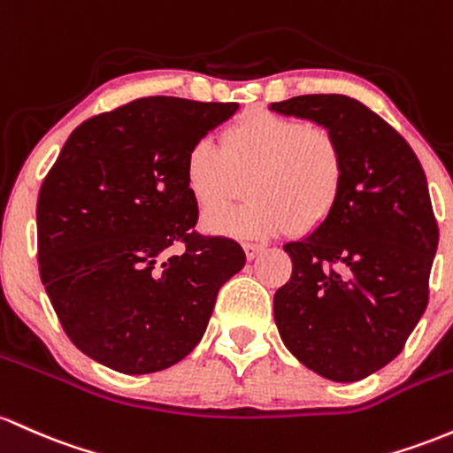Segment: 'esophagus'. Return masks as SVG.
Returning <instances> with one entry per match:
<instances>
[{"instance_id":"esophagus-1","label":"esophagus","mask_w":453,"mask_h":453,"mask_svg":"<svg viewBox=\"0 0 453 453\" xmlns=\"http://www.w3.org/2000/svg\"><path fill=\"white\" fill-rule=\"evenodd\" d=\"M242 251H245L247 260H256V257L260 256L262 251H265V247H262V245H253V242H245V245H242Z\"/></svg>"}]
</instances>
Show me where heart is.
<instances>
[{
  "mask_svg": "<svg viewBox=\"0 0 453 453\" xmlns=\"http://www.w3.org/2000/svg\"><path fill=\"white\" fill-rule=\"evenodd\" d=\"M342 178L344 158L331 131L266 109L232 124L223 150L202 137L185 157L187 191L202 211L237 199L248 182L250 204L203 217L206 232L242 241L316 230L340 197Z\"/></svg>",
  "mask_w": 453,
  "mask_h": 453,
  "instance_id": "heart-1",
  "label": "heart"
}]
</instances>
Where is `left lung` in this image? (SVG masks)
Wrapping results in <instances>:
<instances>
[{
	"mask_svg": "<svg viewBox=\"0 0 453 453\" xmlns=\"http://www.w3.org/2000/svg\"><path fill=\"white\" fill-rule=\"evenodd\" d=\"M268 109L325 127L344 158L331 215L286 242L292 275L273 311L288 350L335 382L394 361L428 305L439 227L412 148L382 118L342 94H307Z\"/></svg>",
	"mask_w": 453,
	"mask_h": 453,
	"instance_id": "8db88e82",
	"label": "left lung"
}]
</instances>
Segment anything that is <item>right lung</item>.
I'll return each mask as SVG.
<instances>
[{"label":"right lung","instance_id":"obj_1","mask_svg":"<svg viewBox=\"0 0 453 453\" xmlns=\"http://www.w3.org/2000/svg\"><path fill=\"white\" fill-rule=\"evenodd\" d=\"M236 111L238 103L137 98L64 143L38 196V265L64 331L89 359L152 374L200 344L245 253L193 232L185 157Z\"/></svg>","mask_w":453,"mask_h":453}]
</instances>
